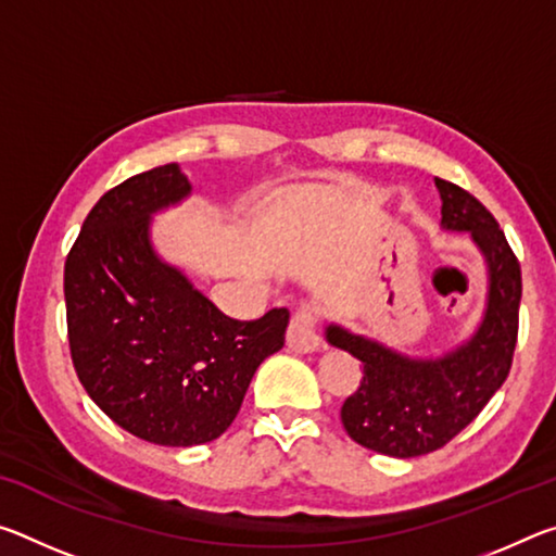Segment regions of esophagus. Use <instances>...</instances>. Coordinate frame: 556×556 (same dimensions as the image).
<instances>
[{"label":"esophagus","mask_w":556,"mask_h":556,"mask_svg":"<svg viewBox=\"0 0 556 556\" xmlns=\"http://www.w3.org/2000/svg\"><path fill=\"white\" fill-rule=\"evenodd\" d=\"M287 345L294 353H314L321 348V338L316 333V312L312 306H301L291 316V324L287 328Z\"/></svg>","instance_id":"34e87169"}]
</instances>
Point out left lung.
<instances>
[{"label": "left lung", "instance_id": "1", "mask_svg": "<svg viewBox=\"0 0 556 556\" xmlns=\"http://www.w3.org/2000/svg\"><path fill=\"white\" fill-rule=\"evenodd\" d=\"M434 184L441 228L466 232L485 260V308L476 331L437 357H414L338 324L326 326V341L363 363L361 388L341 407L348 437L394 458L431 454L466 429L501 390L517 343L520 262L481 201L444 178Z\"/></svg>", "mask_w": 556, "mask_h": 556}]
</instances>
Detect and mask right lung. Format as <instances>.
<instances>
[{
  "label": "right lung",
  "instance_id": "1",
  "mask_svg": "<svg viewBox=\"0 0 556 556\" xmlns=\"http://www.w3.org/2000/svg\"><path fill=\"white\" fill-rule=\"evenodd\" d=\"M188 195L178 164L122 181L88 213L63 275L78 380L115 425L159 446L218 439L289 326L287 308L220 314L154 250L152 218Z\"/></svg>",
  "mask_w": 556,
  "mask_h": 556
}]
</instances>
